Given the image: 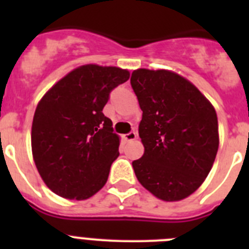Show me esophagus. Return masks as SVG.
Instances as JSON below:
<instances>
[{"label":"esophagus","mask_w":249,"mask_h":249,"mask_svg":"<svg viewBox=\"0 0 249 249\" xmlns=\"http://www.w3.org/2000/svg\"><path fill=\"white\" fill-rule=\"evenodd\" d=\"M137 138V133L136 132H129L127 135H123V140L126 142H129V141H135Z\"/></svg>","instance_id":"34e87169"}]
</instances>
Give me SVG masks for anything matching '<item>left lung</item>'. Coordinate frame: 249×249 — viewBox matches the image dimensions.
I'll return each instance as SVG.
<instances>
[{
	"instance_id": "1",
	"label": "left lung",
	"mask_w": 249,
	"mask_h": 249,
	"mask_svg": "<svg viewBox=\"0 0 249 249\" xmlns=\"http://www.w3.org/2000/svg\"><path fill=\"white\" fill-rule=\"evenodd\" d=\"M131 86L142 109L144 153L132 162L138 182L166 202L187 198L210 173L219 146L212 103L191 81L168 70L138 68Z\"/></svg>"
}]
</instances>
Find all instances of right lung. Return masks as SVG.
Instances as JSON below:
<instances>
[{"instance_id": "obj_1", "label": "right lung", "mask_w": 249, "mask_h": 249, "mask_svg": "<svg viewBox=\"0 0 249 249\" xmlns=\"http://www.w3.org/2000/svg\"><path fill=\"white\" fill-rule=\"evenodd\" d=\"M129 78L113 66L83 65L45 93L35 111L31 146L46 186L63 198L83 201L107 182L120 156V136L102 113L109 92Z\"/></svg>"}]
</instances>
